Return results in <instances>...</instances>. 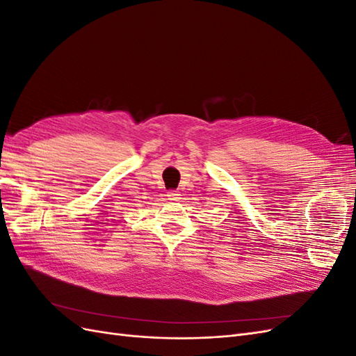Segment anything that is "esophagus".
Here are the masks:
<instances>
[{"label":"esophagus","mask_w":356,"mask_h":356,"mask_svg":"<svg viewBox=\"0 0 356 356\" xmlns=\"http://www.w3.org/2000/svg\"><path fill=\"white\" fill-rule=\"evenodd\" d=\"M181 195H179V191H175V190H172V191H169L168 193V199L169 200H174V202H177V200H179L181 197H179Z\"/></svg>","instance_id":"obj_1"}]
</instances>
